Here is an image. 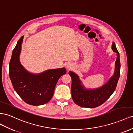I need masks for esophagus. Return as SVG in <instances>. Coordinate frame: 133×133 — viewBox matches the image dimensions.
<instances>
[{
    "label": "esophagus",
    "mask_w": 133,
    "mask_h": 133,
    "mask_svg": "<svg viewBox=\"0 0 133 133\" xmlns=\"http://www.w3.org/2000/svg\"><path fill=\"white\" fill-rule=\"evenodd\" d=\"M66 67L67 68V69H72V68H73L72 64H71V63H67V65H66Z\"/></svg>",
    "instance_id": "34e87169"
}]
</instances>
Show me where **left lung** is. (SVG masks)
<instances>
[{
    "label": "left lung",
    "mask_w": 133,
    "mask_h": 133,
    "mask_svg": "<svg viewBox=\"0 0 133 133\" xmlns=\"http://www.w3.org/2000/svg\"><path fill=\"white\" fill-rule=\"evenodd\" d=\"M112 50L117 55L115 72L109 81L101 88L94 90L85 89L81 85V81L78 76L73 72H69V74L72 78V97L76 105L83 108H96L104 103L114 92L120 74V55L114 42L112 44Z\"/></svg>",
    "instance_id": "left-lung-1"
}]
</instances>
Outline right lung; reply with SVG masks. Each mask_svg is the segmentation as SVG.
I'll list each match as a JSON object with an SVG mask.
<instances>
[{
  "mask_svg": "<svg viewBox=\"0 0 133 133\" xmlns=\"http://www.w3.org/2000/svg\"><path fill=\"white\" fill-rule=\"evenodd\" d=\"M23 37L18 40L9 62V74L13 88L26 104L44 105L52 98L59 77L66 74L65 68L47 70L33 75L28 72L19 61L21 44Z\"/></svg>",
  "mask_w": 133,
  "mask_h": 133,
  "instance_id": "obj_1",
  "label": "right lung"
}]
</instances>
